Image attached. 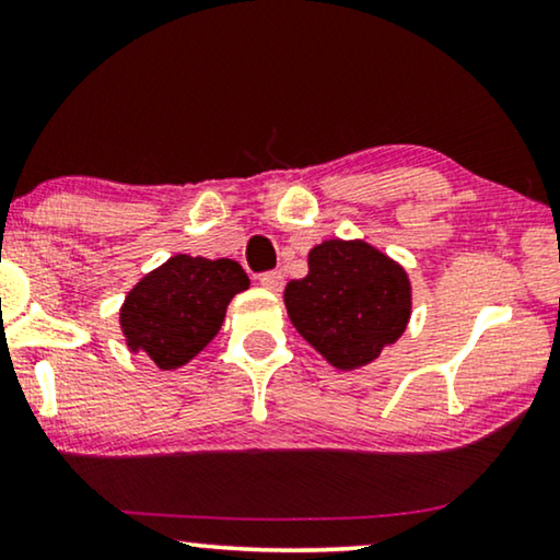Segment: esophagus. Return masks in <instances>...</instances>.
<instances>
[{
    "label": "esophagus",
    "mask_w": 560,
    "mask_h": 560,
    "mask_svg": "<svg viewBox=\"0 0 560 560\" xmlns=\"http://www.w3.org/2000/svg\"><path fill=\"white\" fill-rule=\"evenodd\" d=\"M259 285L267 288V290H275V293H280L282 285H285V278H282V272H278V270L262 272V275H259Z\"/></svg>",
    "instance_id": "1"
}]
</instances>
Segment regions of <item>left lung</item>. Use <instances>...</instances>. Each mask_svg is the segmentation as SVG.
<instances>
[{
  "label": "left lung",
  "instance_id": "left-lung-1",
  "mask_svg": "<svg viewBox=\"0 0 560 560\" xmlns=\"http://www.w3.org/2000/svg\"><path fill=\"white\" fill-rule=\"evenodd\" d=\"M298 334L339 370H357L397 341L410 318L400 265L364 242L331 240L308 255V275L285 285Z\"/></svg>",
  "mask_w": 560,
  "mask_h": 560
}]
</instances>
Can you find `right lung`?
Masks as SVG:
<instances>
[{"label": "right lung", "mask_w": 560, "mask_h": 560, "mask_svg": "<svg viewBox=\"0 0 560 560\" xmlns=\"http://www.w3.org/2000/svg\"><path fill=\"white\" fill-rule=\"evenodd\" d=\"M247 285L234 259L171 257L127 295L121 331L129 349L148 351L160 370L186 364L217 336L229 301Z\"/></svg>", "instance_id": "right-lung-1"}]
</instances>
